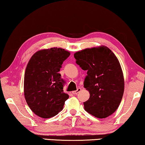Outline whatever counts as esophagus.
Wrapping results in <instances>:
<instances>
[{"label":"esophagus","mask_w":145,"mask_h":145,"mask_svg":"<svg viewBox=\"0 0 145 145\" xmlns=\"http://www.w3.org/2000/svg\"><path fill=\"white\" fill-rule=\"evenodd\" d=\"M81 90H82V89H81L80 88H78L76 90H75V91H72V93H73V94L76 95V94H78V93H79V92H80Z\"/></svg>","instance_id":"34e87169"}]
</instances>
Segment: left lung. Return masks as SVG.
Segmentation results:
<instances>
[{
    "label": "left lung",
    "instance_id": "left-lung-1",
    "mask_svg": "<svg viewBox=\"0 0 145 145\" xmlns=\"http://www.w3.org/2000/svg\"><path fill=\"white\" fill-rule=\"evenodd\" d=\"M76 63L87 71L84 87L90 93L84 108L99 118L110 116L117 110L124 92V78L120 63L105 46L86 48L76 52Z\"/></svg>",
    "mask_w": 145,
    "mask_h": 145
}]
</instances>
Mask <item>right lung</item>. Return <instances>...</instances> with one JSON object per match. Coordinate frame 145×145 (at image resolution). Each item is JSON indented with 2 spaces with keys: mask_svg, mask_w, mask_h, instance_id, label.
<instances>
[{
  "mask_svg": "<svg viewBox=\"0 0 145 145\" xmlns=\"http://www.w3.org/2000/svg\"><path fill=\"white\" fill-rule=\"evenodd\" d=\"M70 52L60 48L37 51L27 65L24 95L28 106L39 117H53L62 110L69 98L63 92V80L59 71Z\"/></svg>",
  "mask_w": 145,
  "mask_h": 145,
  "instance_id": "1",
  "label": "right lung"
}]
</instances>
